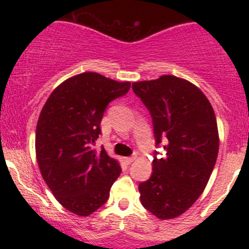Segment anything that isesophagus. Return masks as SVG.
<instances>
[{
  "label": "esophagus",
  "mask_w": 249,
  "mask_h": 249,
  "mask_svg": "<svg viewBox=\"0 0 249 249\" xmlns=\"http://www.w3.org/2000/svg\"><path fill=\"white\" fill-rule=\"evenodd\" d=\"M137 157L136 156H132V157H127V158H125V161H126V164H131V162H133L136 160Z\"/></svg>",
  "instance_id": "obj_1"
}]
</instances>
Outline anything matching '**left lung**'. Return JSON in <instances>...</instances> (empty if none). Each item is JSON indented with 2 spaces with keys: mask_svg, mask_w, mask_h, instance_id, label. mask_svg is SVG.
<instances>
[{
  "mask_svg": "<svg viewBox=\"0 0 249 249\" xmlns=\"http://www.w3.org/2000/svg\"><path fill=\"white\" fill-rule=\"evenodd\" d=\"M132 89L152 116L157 146L166 138L165 157H154L152 176L139 185L142 205L158 219L177 218L204 192L215 165L214 110L198 87L172 75L136 82Z\"/></svg>",
  "mask_w": 249,
  "mask_h": 249,
  "instance_id": "8db88e82",
  "label": "left lung"
}]
</instances>
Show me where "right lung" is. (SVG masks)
<instances>
[{"label": "right lung", "instance_id": "1", "mask_svg": "<svg viewBox=\"0 0 249 249\" xmlns=\"http://www.w3.org/2000/svg\"><path fill=\"white\" fill-rule=\"evenodd\" d=\"M97 72L70 77L51 92L36 126L39 171L57 201L71 213L88 216L107 202L122 172L118 161L93 145L101 134L107 104L130 90Z\"/></svg>", "mask_w": 249, "mask_h": 249}]
</instances>
